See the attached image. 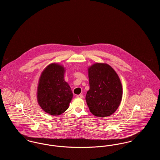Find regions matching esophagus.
<instances>
[{"mask_svg":"<svg viewBox=\"0 0 160 160\" xmlns=\"http://www.w3.org/2000/svg\"><path fill=\"white\" fill-rule=\"evenodd\" d=\"M76 97L77 98H83V95H82V94L77 95Z\"/></svg>","mask_w":160,"mask_h":160,"instance_id":"esophagus-1","label":"esophagus"}]
</instances>
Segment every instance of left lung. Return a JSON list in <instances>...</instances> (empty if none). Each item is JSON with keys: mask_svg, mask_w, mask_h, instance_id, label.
<instances>
[{"mask_svg": "<svg viewBox=\"0 0 160 160\" xmlns=\"http://www.w3.org/2000/svg\"><path fill=\"white\" fill-rule=\"evenodd\" d=\"M89 90L86 101L92 114L104 118L113 114L119 106L123 89L120 78L110 65L95 63L88 68Z\"/></svg>", "mask_w": 160, "mask_h": 160, "instance_id": "left-lung-1", "label": "left lung"}]
</instances>
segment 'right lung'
<instances>
[{"mask_svg":"<svg viewBox=\"0 0 160 160\" xmlns=\"http://www.w3.org/2000/svg\"><path fill=\"white\" fill-rule=\"evenodd\" d=\"M66 68L58 63L48 65L38 80L37 98L39 106L50 115L63 113L69 106L73 93L65 80Z\"/></svg>","mask_w":160,"mask_h":160,"instance_id":"right-lung-1","label":"right lung"}]
</instances>
